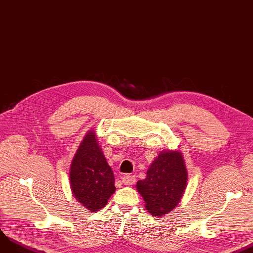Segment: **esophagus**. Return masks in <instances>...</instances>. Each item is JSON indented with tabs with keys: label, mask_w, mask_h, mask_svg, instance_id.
Segmentation results:
<instances>
[{
	"label": "esophagus",
	"mask_w": 253,
	"mask_h": 253,
	"mask_svg": "<svg viewBox=\"0 0 253 253\" xmlns=\"http://www.w3.org/2000/svg\"><path fill=\"white\" fill-rule=\"evenodd\" d=\"M122 181L126 185H133L136 181V178H135V176H131V175H125L123 177Z\"/></svg>",
	"instance_id": "1"
}]
</instances>
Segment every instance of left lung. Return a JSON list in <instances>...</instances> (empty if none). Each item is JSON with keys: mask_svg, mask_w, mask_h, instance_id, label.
Wrapping results in <instances>:
<instances>
[{"mask_svg": "<svg viewBox=\"0 0 253 253\" xmlns=\"http://www.w3.org/2000/svg\"><path fill=\"white\" fill-rule=\"evenodd\" d=\"M187 183V171L182 153L162 151L150 165L147 176L137 182V190L146 210L162 217L171 212L181 200Z\"/></svg>", "mask_w": 253, "mask_h": 253, "instance_id": "left-lung-1", "label": "left lung"}]
</instances>
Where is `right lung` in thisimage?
<instances>
[{
	"mask_svg": "<svg viewBox=\"0 0 253 253\" xmlns=\"http://www.w3.org/2000/svg\"><path fill=\"white\" fill-rule=\"evenodd\" d=\"M69 175L75 199L90 212L104 208L115 192L113 171L93 130L84 136L72 161Z\"/></svg>",
	"mask_w": 253,
	"mask_h": 253,
	"instance_id": "right-lung-1",
	"label": "right lung"
}]
</instances>
